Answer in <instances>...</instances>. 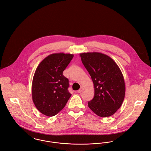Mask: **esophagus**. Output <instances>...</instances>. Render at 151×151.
<instances>
[{"label": "esophagus", "mask_w": 151, "mask_h": 151, "mask_svg": "<svg viewBox=\"0 0 151 151\" xmlns=\"http://www.w3.org/2000/svg\"><path fill=\"white\" fill-rule=\"evenodd\" d=\"M84 91V88H81L79 90H78V93H81V92H82L83 91Z\"/></svg>", "instance_id": "obj_1"}]
</instances>
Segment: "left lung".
Returning <instances> with one entry per match:
<instances>
[{"mask_svg": "<svg viewBox=\"0 0 151 151\" xmlns=\"http://www.w3.org/2000/svg\"><path fill=\"white\" fill-rule=\"evenodd\" d=\"M94 85V96L88 106L98 116L107 117L120 108L125 94L124 76L111 58L100 52L80 54Z\"/></svg>", "mask_w": 151, "mask_h": 151, "instance_id": "left-lung-1", "label": "left lung"}]
</instances>
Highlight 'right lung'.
<instances>
[{
	"label": "right lung",
	"mask_w": 151,
	"mask_h": 151,
	"mask_svg": "<svg viewBox=\"0 0 151 151\" xmlns=\"http://www.w3.org/2000/svg\"><path fill=\"white\" fill-rule=\"evenodd\" d=\"M73 57L70 54H52L42 60L35 70L32 99L37 110L46 116L57 114L71 96L68 91L69 81L62 73Z\"/></svg>",
	"instance_id": "right-lung-1"
}]
</instances>
